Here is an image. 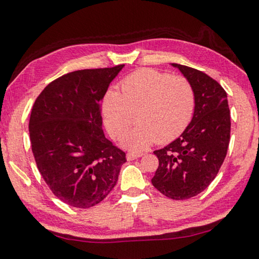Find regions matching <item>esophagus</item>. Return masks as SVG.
<instances>
[{"label": "esophagus", "mask_w": 259, "mask_h": 259, "mask_svg": "<svg viewBox=\"0 0 259 259\" xmlns=\"http://www.w3.org/2000/svg\"><path fill=\"white\" fill-rule=\"evenodd\" d=\"M143 156V153H136V152H129L126 154V159L128 161H134V159Z\"/></svg>", "instance_id": "34e87169"}]
</instances>
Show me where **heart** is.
<instances>
[{
	"instance_id": "1",
	"label": "heart",
	"mask_w": 259,
	"mask_h": 259,
	"mask_svg": "<svg viewBox=\"0 0 259 259\" xmlns=\"http://www.w3.org/2000/svg\"><path fill=\"white\" fill-rule=\"evenodd\" d=\"M195 89L187 78L142 69L126 76L121 93L109 91L103 101L106 128L113 137L125 134L136 119L139 124L123 138L131 149L167 143L179 137L195 111Z\"/></svg>"
}]
</instances>
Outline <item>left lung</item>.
<instances>
[{"label": "left lung", "mask_w": 259, "mask_h": 259, "mask_svg": "<svg viewBox=\"0 0 259 259\" xmlns=\"http://www.w3.org/2000/svg\"><path fill=\"white\" fill-rule=\"evenodd\" d=\"M172 65L194 86L195 111L180 137L154 152L158 167L152 183L164 196L182 200L200 194L218 176L227 156L231 121L227 93L218 81L187 65Z\"/></svg>", "instance_id": "obj_1"}]
</instances>
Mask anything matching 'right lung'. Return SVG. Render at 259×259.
Instances as JSON below:
<instances>
[{
	"label": "right lung",
	"instance_id": "add662e5",
	"mask_svg": "<svg viewBox=\"0 0 259 259\" xmlns=\"http://www.w3.org/2000/svg\"><path fill=\"white\" fill-rule=\"evenodd\" d=\"M124 64L64 74L36 98L31 150L51 191L77 208L97 205L116 185L125 153L105 138L101 102Z\"/></svg>",
	"mask_w": 259,
	"mask_h": 259
}]
</instances>
